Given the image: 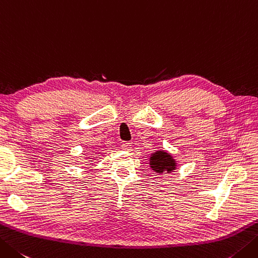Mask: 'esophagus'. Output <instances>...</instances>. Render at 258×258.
I'll list each match as a JSON object with an SVG mask.
<instances>
[{"mask_svg":"<svg viewBox=\"0 0 258 258\" xmlns=\"http://www.w3.org/2000/svg\"><path fill=\"white\" fill-rule=\"evenodd\" d=\"M122 149L123 150H125V151H130L131 149H132V143H130V142H122Z\"/></svg>","mask_w":258,"mask_h":258,"instance_id":"34e87169","label":"esophagus"}]
</instances>
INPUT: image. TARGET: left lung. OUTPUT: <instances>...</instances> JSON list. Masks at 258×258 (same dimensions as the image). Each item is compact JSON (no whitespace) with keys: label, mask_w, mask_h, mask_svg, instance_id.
<instances>
[{"label":"left lung","mask_w":258,"mask_h":258,"mask_svg":"<svg viewBox=\"0 0 258 258\" xmlns=\"http://www.w3.org/2000/svg\"><path fill=\"white\" fill-rule=\"evenodd\" d=\"M150 165L153 171L158 173L171 172L172 170H175V160L165 151H156L155 153L151 154L150 158Z\"/></svg>","instance_id":"8db88e82"}]
</instances>
